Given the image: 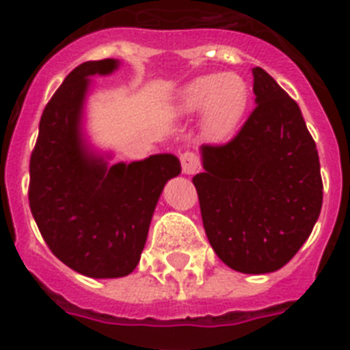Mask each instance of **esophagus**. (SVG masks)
<instances>
[{"label":"esophagus","instance_id":"obj_1","mask_svg":"<svg viewBox=\"0 0 350 350\" xmlns=\"http://www.w3.org/2000/svg\"><path fill=\"white\" fill-rule=\"evenodd\" d=\"M181 169H183V174L191 176L196 174L200 170V161H198L196 154L194 152H183L181 154Z\"/></svg>","mask_w":350,"mask_h":350}]
</instances>
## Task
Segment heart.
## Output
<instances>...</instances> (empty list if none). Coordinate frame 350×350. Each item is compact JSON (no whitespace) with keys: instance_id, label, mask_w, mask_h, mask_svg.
I'll return each mask as SVG.
<instances>
[{"instance_id":"b5f03b06","label":"heart","mask_w":350,"mask_h":350,"mask_svg":"<svg viewBox=\"0 0 350 350\" xmlns=\"http://www.w3.org/2000/svg\"><path fill=\"white\" fill-rule=\"evenodd\" d=\"M250 103L249 85L239 74H207L178 90L174 116L191 120L202 114V132L208 142H227L239 131Z\"/></svg>"}]
</instances>
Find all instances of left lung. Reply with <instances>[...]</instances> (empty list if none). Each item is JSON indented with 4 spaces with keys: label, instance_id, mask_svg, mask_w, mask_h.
I'll use <instances>...</instances> for the list:
<instances>
[{
    "label": "left lung",
    "instance_id": "8db88e82",
    "mask_svg": "<svg viewBox=\"0 0 350 350\" xmlns=\"http://www.w3.org/2000/svg\"><path fill=\"white\" fill-rule=\"evenodd\" d=\"M256 109L238 136L203 145L192 178L214 252L243 274H267L293 260L312 232L323 202L316 143L298 103L260 67Z\"/></svg>",
    "mask_w": 350,
    "mask_h": 350
}]
</instances>
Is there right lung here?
Listing matches in <instances>:
<instances>
[{
  "label": "right lung",
  "mask_w": 350,
  "mask_h": 350,
  "mask_svg": "<svg viewBox=\"0 0 350 350\" xmlns=\"http://www.w3.org/2000/svg\"><path fill=\"white\" fill-rule=\"evenodd\" d=\"M118 59L85 62L46 103L30 156L29 202L41 236L72 271L89 278L131 274L142 258L154 208L167 181L181 172L174 154L111 165L85 132L92 76Z\"/></svg>",
  "instance_id": "obj_1"
}]
</instances>
